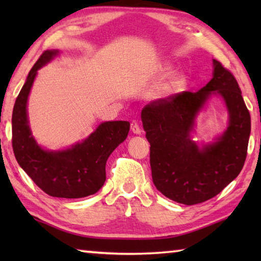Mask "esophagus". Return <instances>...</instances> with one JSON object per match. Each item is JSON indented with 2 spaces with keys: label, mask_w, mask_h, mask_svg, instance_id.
<instances>
[{
  "label": "esophagus",
  "mask_w": 261,
  "mask_h": 261,
  "mask_svg": "<svg viewBox=\"0 0 261 261\" xmlns=\"http://www.w3.org/2000/svg\"><path fill=\"white\" fill-rule=\"evenodd\" d=\"M130 129H132V132H133L134 134H138V135H140L141 134V128H140V126H139V122L138 121H132V123H130Z\"/></svg>",
  "instance_id": "esophagus-1"
}]
</instances>
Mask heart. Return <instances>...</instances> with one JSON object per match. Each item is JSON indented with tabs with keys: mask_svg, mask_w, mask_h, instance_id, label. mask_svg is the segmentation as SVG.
<instances>
[{
	"mask_svg": "<svg viewBox=\"0 0 261 261\" xmlns=\"http://www.w3.org/2000/svg\"><path fill=\"white\" fill-rule=\"evenodd\" d=\"M171 71V66L166 65L163 67L164 73H169ZM185 85V77L181 73H176L171 76L169 80L163 82L159 85H156L154 90L152 91L153 98H165L167 96L174 94Z\"/></svg>",
	"mask_w": 261,
	"mask_h": 261,
	"instance_id": "1",
	"label": "heart"
}]
</instances>
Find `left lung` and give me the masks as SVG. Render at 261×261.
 Returning <instances> with one entry per match:
<instances>
[{"label":"left lung","mask_w":261,"mask_h":261,"mask_svg":"<svg viewBox=\"0 0 261 261\" xmlns=\"http://www.w3.org/2000/svg\"><path fill=\"white\" fill-rule=\"evenodd\" d=\"M213 78L197 92L184 91L145 107L141 121L151 145L155 188L167 198L192 205L220 194L239 176L247 155L251 115L230 71L213 59ZM213 94L226 105L228 126L210 144L192 140L195 117Z\"/></svg>","instance_id":"1"}]
</instances>
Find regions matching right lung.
<instances>
[{"label":"right lung","instance_id":"obj_1","mask_svg":"<svg viewBox=\"0 0 261 261\" xmlns=\"http://www.w3.org/2000/svg\"><path fill=\"white\" fill-rule=\"evenodd\" d=\"M58 55V49L42 53L17 96L12 116L13 151L19 165L46 194L52 197L82 198L96 194L103 187L107 160L126 140L130 124L128 121H107L69 148H42L32 135L27 101L38 70Z\"/></svg>","mask_w":261,"mask_h":261}]
</instances>
